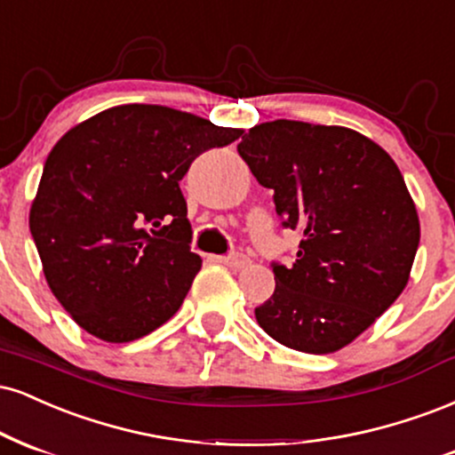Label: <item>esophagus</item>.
<instances>
[{"label": "esophagus", "instance_id": "esophagus-1", "mask_svg": "<svg viewBox=\"0 0 455 455\" xmlns=\"http://www.w3.org/2000/svg\"><path fill=\"white\" fill-rule=\"evenodd\" d=\"M219 264L223 266H229V268H244V266H249V258H244V255L240 253H234V255H221V258H217Z\"/></svg>", "mask_w": 455, "mask_h": 455}]
</instances>
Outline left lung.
<instances>
[{"label": "left lung", "instance_id": "1", "mask_svg": "<svg viewBox=\"0 0 455 455\" xmlns=\"http://www.w3.org/2000/svg\"><path fill=\"white\" fill-rule=\"evenodd\" d=\"M238 153L275 189L283 226L302 234L255 319L290 349H343L403 293L418 253V208L396 162L349 127L287 119L251 127Z\"/></svg>", "mask_w": 455, "mask_h": 455}]
</instances>
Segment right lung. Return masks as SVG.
I'll list each match as a JSON object with an SVG mask.
<instances>
[{"instance_id":"1","label":"right lung","mask_w":455,"mask_h":455,"mask_svg":"<svg viewBox=\"0 0 455 455\" xmlns=\"http://www.w3.org/2000/svg\"><path fill=\"white\" fill-rule=\"evenodd\" d=\"M243 130L174 110H101L48 153L29 229L46 283L69 317L106 343L168 322L202 268L179 180L206 148Z\"/></svg>"}]
</instances>
